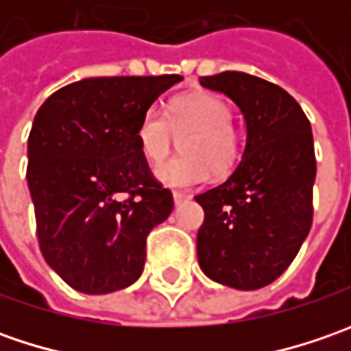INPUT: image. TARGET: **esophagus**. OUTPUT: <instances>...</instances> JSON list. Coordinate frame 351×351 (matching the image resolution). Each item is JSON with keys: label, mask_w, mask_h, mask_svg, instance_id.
<instances>
[{"label": "esophagus", "mask_w": 351, "mask_h": 351, "mask_svg": "<svg viewBox=\"0 0 351 351\" xmlns=\"http://www.w3.org/2000/svg\"><path fill=\"white\" fill-rule=\"evenodd\" d=\"M187 199H189V195H185V193H180V191L173 193V203H176V207H180L183 201H187Z\"/></svg>", "instance_id": "obj_1"}]
</instances>
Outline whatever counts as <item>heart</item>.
<instances>
[{"label": "heart", "mask_w": 351, "mask_h": 351, "mask_svg": "<svg viewBox=\"0 0 351 351\" xmlns=\"http://www.w3.org/2000/svg\"><path fill=\"white\" fill-rule=\"evenodd\" d=\"M183 156L158 166L156 178L171 189H189L215 176H228L244 156V132L232 123L230 103L215 93H189L173 97L166 113L150 107L136 127V142L150 164L164 162L176 136Z\"/></svg>", "instance_id": "obj_1"}]
</instances>
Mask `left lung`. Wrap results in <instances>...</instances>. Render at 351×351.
I'll return each instance as SVG.
<instances>
[{"mask_svg": "<svg viewBox=\"0 0 351 351\" xmlns=\"http://www.w3.org/2000/svg\"><path fill=\"white\" fill-rule=\"evenodd\" d=\"M199 84L228 95L248 127L232 176L195 197L205 210L197 232L199 265L217 283L260 289L289 267L313 224L311 123L285 89L262 77L223 72Z\"/></svg>", "mask_w": 351, "mask_h": 351, "instance_id": "8db88e82", "label": "left lung"}]
</instances>
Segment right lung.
Returning a JSON list of instances; mask_svg holds the SVG:
<instances>
[{
	"mask_svg": "<svg viewBox=\"0 0 351 351\" xmlns=\"http://www.w3.org/2000/svg\"><path fill=\"white\" fill-rule=\"evenodd\" d=\"M183 75L88 77L54 91L29 134L27 183L47 263L105 295L144 269L146 238L173 209L136 142L144 111Z\"/></svg>",
	"mask_w": 351,
	"mask_h": 351,
	"instance_id": "obj_1",
	"label": "right lung"
}]
</instances>
